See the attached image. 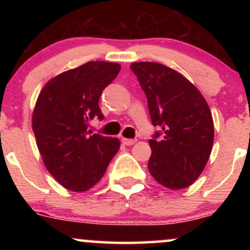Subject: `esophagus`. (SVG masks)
Listing matches in <instances>:
<instances>
[{
    "label": "esophagus",
    "instance_id": "esophagus-1",
    "mask_svg": "<svg viewBox=\"0 0 250 250\" xmlns=\"http://www.w3.org/2000/svg\"><path fill=\"white\" fill-rule=\"evenodd\" d=\"M135 142H136V140H133V139H122V143L125 146H133Z\"/></svg>",
    "mask_w": 250,
    "mask_h": 250
}]
</instances>
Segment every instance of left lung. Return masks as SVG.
<instances>
[{
  "label": "left lung",
  "mask_w": 250,
  "mask_h": 250,
  "mask_svg": "<svg viewBox=\"0 0 250 250\" xmlns=\"http://www.w3.org/2000/svg\"><path fill=\"white\" fill-rule=\"evenodd\" d=\"M148 100L151 123L161 129L149 140V173L173 190L193 185L214 142V122L205 97L191 82L161 63H131Z\"/></svg>",
  "instance_id": "left-lung-1"
}]
</instances>
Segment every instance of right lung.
I'll return each instance as SVG.
<instances>
[{
  "instance_id": "add662e5",
  "label": "right lung",
  "mask_w": 250,
  "mask_h": 250,
  "mask_svg": "<svg viewBox=\"0 0 250 250\" xmlns=\"http://www.w3.org/2000/svg\"><path fill=\"white\" fill-rule=\"evenodd\" d=\"M119 63L91 61L60 74L43 87L33 111V131L43 163L68 190L96 185L120 149V140L93 134L88 122L103 119L99 100L120 73Z\"/></svg>"
}]
</instances>
